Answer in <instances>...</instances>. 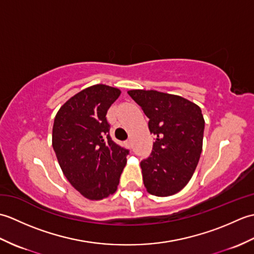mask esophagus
<instances>
[{"mask_svg": "<svg viewBox=\"0 0 254 254\" xmlns=\"http://www.w3.org/2000/svg\"><path fill=\"white\" fill-rule=\"evenodd\" d=\"M126 144H127V147H132V141H131V139H127V141L126 142Z\"/></svg>", "mask_w": 254, "mask_h": 254, "instance_id": "obj_1", "label": "esophagus"}]
</instances>
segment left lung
<instances>
[{
  "label": "left lung",
  "mask_w": 254,
  "mask_h": 254,
  "mask_svg": "<svg viewBox=\"0 0 254 254\" xmlns=\"http://www.w3.org/2000/svg\"><path fill=\"white\" fill-rule=\"evenodd\" d=\"M127 94L149 119L148 128L156 136L152 154L141 161L144 186L153 195H174L191 180L202 153L201 108L157 90L132 89Z\"/></svg>",
  "instance_id": "8db88e82"
}]
</instances>
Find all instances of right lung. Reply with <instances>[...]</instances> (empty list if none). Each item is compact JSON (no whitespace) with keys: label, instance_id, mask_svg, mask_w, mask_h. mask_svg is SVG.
I'll list each match as a JSON object with an SVG mask.
<instances>
[{"label":"right lung","instance_id":"right-lung-1","mask_svg":"<svg viewBox=\"0 0 254 254\" xmlns=\"http://www.w3.org/2000/svg\"><path fill=\"white\" fill-rule=\"evenodd\" d=\"M121 94L97 84L71 97L55 118L52 147L68 182L88 199L115 193L127 165L128 150L109 135L107 112Z\"/></svg>","mask_w":254,"mask_h":254}]
</instances>
